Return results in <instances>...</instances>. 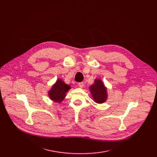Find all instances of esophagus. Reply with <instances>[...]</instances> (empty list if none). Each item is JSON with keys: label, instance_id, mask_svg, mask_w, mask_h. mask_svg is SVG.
Returning <instances> with one entry per match:
<instances>
[{"label": "esophagus", "instance_id": "1", "mask_svg": "<svg viewBox=\"0 0 157 157\" xmlns=\"http://www.w3.org/2000/svg\"><path fill=\"white\" fill-rule=\"evenodd\" d=\"M84 83L82 82H79L78 83V86L80 87V88H82L83 87H84Z\"/></svg>", "mask_w": 157, "mask_h": 157}]
</instances>
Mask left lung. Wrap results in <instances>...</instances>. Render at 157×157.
I'll use <instances>...</instances> for the list:
<instances>
[{
	"mask_svg": "<svg viewBox=\"0 0 157 157\" xmlns=\"http://www.w3.org/2000/svg\"><path fill=\"white\" fill-rule=\"evenodd\" d=\"M89 91L96 103L102 104L107 101L108 98L107 89L101 79L96 78L94 79V83L89 86Z\"/></svg>",
	"mask_w": 157,
	"mask_h": 157,
	"instance_id": "left-lung-1",
	"label": "left lung"
}]
</instances>
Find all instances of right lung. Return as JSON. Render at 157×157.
<instances>
[{
    "mask_svg": "<svg viewBox=\"0 0 157 157\" xmlns=\"http://www.w3.org/2000/svg\"><path fill=\"white\" fill-rule=\"evenodd\" d=\"M71 86L66 84L61 78H58L48 92L50 99L56 103H61L66 97Z\"/></svg>",
    "mask_w": 157,
    "mask_h": 157,
    "instance_id": "obj_1",
    "label": "right lung"
}]
</instances>
